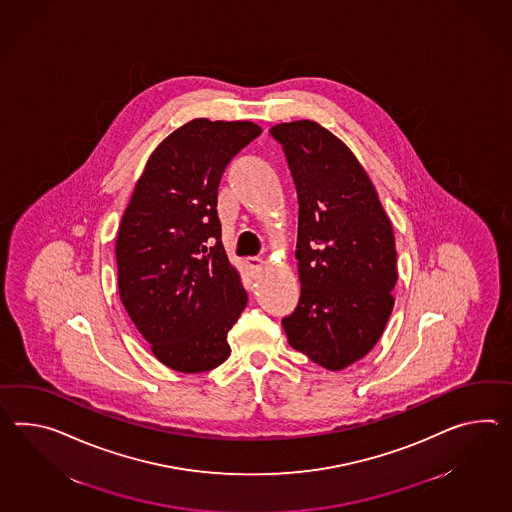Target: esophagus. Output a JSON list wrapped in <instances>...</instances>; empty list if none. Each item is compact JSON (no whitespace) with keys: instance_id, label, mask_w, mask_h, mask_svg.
<instances>
[{"instance_id":"34e87169","label":"esophagus","mask_w":512,"mask_h":512,"mask_svg":"<svg viewBox=\"0 0 512 512\" xmlns=\"http://www.w3.org/2000/svg\"><path fill=\"white\" fill-rule=\"evenodd\" d=\"M246 264H248L251 272H261L262 268L266 266V262L262 261V259H257V257H250Z\"/></svg>"}]
</instances>
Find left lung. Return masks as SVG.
<instances>
[{"label":"left lung","instance_id":"1","mask_svg":"<svg viewBox=\"0 0 512 512\" xmlns=\"http://www.w3.org/2000/svg\"><path fill=\"white\" fill-rule=\"evenodd\" d=\"M298 190L296 311L290 346L331 372L359 361L383 335L398 281L396 238L372 179L348 146L312 120L277 124Z\"/></svg>","mask_w":512,"mask_h":512}]
</instances>
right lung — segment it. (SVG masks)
Returning <instances> with one entry per match:
<instances>
[{
	"label": "right lung",
	"mask_w": 512,
	"mask_h": 512,
	"mask_svg": "<svg viewBox=\"0 0 512 512\" xmlns=\"http://www.w3.org/2000/svg\"><path fill=\"white\" fill-rule=\"evenodd\" d=\"M253 122L196 118L153 150L116 237L120 300L151 353L183 374L229 357L248 303L216 214L225 166L261 135Z\"/></svg>",
	"instance_id": "add662e5"
}]
</instances>
